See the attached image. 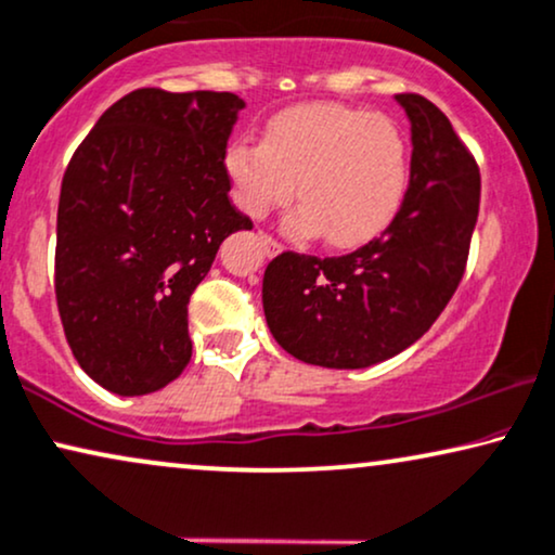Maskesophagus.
I'll return each instance as SVG.
<instances>
[{"instance_id":"34e87169","label":"esophagus","mask_w":555,"mask_h":555,"mask_svg":"<svg viewBox=\"0 0 555 555\" xmlns=\"http://www.w3.org/2000/svg\"><path fill=\"white\" fill-rule=\"evenodd\" d=\"M258 243H261V248H263V254L269 256V258H273V256H279L282 254V245H279L276 241H273L271 235H266V233H261L258 235Z\"/></svg>"}]
</instances>
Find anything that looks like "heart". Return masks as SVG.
<instances>
[{"instance_id": "heart-1", "label": "heart", "mask_w": 555, "mask_h": 555, "mask_svg": "<svg viewBox=\"0 0 555 555\" xmlns=\"http://www.w3.org/2000/svg\"><path fill=\"white\" fill-rule=\"evenodd\" d=\"M225 177L243 215L261 220L297 196L289 225L330 248L369 243L395 220L410 179L404 132L348 104H299L266 122L263 143L228 145Z\"/></svg>"}]
</instances>
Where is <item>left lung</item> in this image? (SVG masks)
Listing matches in <instances>:
<instances>
[{
  "instance_id": "left-lung-1",
  "label": "left lung",
  "mask_w": 555,
  "mask_h": 555,
  "mask_svg": "<svg viewBox=\"0 0 555 555\" xmlns=\"http://www.w3.org/2000/svg\"><path fill=\"white\" fill-rule=\"evenodd\" d=\"M410 120V186L382 237L348 256L282 254L266 266L263 312L294 359L366 369L423 338L464 276L479 217V166L430 100L397 94Z\"/></svg>"
}]
</instances>
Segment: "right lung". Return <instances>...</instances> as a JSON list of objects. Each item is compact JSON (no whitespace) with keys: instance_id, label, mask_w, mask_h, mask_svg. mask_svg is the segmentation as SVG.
<instances>
[{"instance_id":"add662e5","label":"right lung","mask_w":555,"mask_h":555,"mask_svg":"<svg viewBox=\"0 0 555 555\" xmlns=\"http://www.w3.org/2000/svg\"><path fill=\"white\" fill-rule=\"evenodd\" d=\"M230 91L135 89L96 120L63 173L55 299L76 361L143 397L192 359L186 307L217 248L250 220L230 205Z\"/></svg>"}]
</instances>
